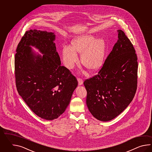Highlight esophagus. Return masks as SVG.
<instances>
[{"label":"esophagus","mask_w":152,"mask_h":152,"mask_svg":"<svg viewBox=\"0 0 152 152\" xmlns=\"http://www.w3.org/2000/svg\"><path fill=\"white\" fill-rule=\"evenodd\" d=\"M77 81H78V84H79V85H82L83 83V80L81 78L78 77V78H77Z\"/></svg>","instance_id":"obj_1"}]
</instances>
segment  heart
I'll return each instance as SVG.
<instances>
[{"label": "heart", "instance_id": "b5f03b06", "mask_svg": "<svg viewBox=\"0 0 152 152\" xmlns=\"http://www.w3.org/2000/svg\"><path fill=\"white\" fill-rule=\"evenodd\" d=\"M71 45L72 47L64 45L62 50L63 60L67 68H73L78 61L76 51L81 53V63L90 70L97 69L102 64L106 51L104 39H96L93 35L85 34L73 39Z\"/></svg>", "mask_w": 152, "mask_h": 152}]
</instances>
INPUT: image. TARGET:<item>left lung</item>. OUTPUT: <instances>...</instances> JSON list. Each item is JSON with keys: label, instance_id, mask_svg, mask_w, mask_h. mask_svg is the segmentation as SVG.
<instances>
[{"label": "left lung", "instance_id": "1", "mask_svg": "<svg viewBox=\"0 0 152 152\" xmlns=\"http://www.w3.org/2000/svg\"><path fill=\"white\" fill-rule=\"evenodd\" d=\"M118 32V39L98 74L84 82L88 110L96 119L104 122L125 110L137 86L135 50L124 31Z\"/></svg>", "mask_w": 152, "mask_h": 152}]
</instances>
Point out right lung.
<instances>
[{"label":"right lung","instance_id":"right-lung-1","mask_svg":"<svg viewBox=\"0 0 152 152\" xmlns=\"http://www.w3.org/2000/svg\"><path fill=\"white\" fill-rule=\"evenodd\" d=\"M53 32L26 31L17 45L15 58L17 90L29 108L46 120L58 118L65 112L77 81L71 71L61 66L54 43ZM30 45L44 55L35 56Z\"/></svg>","mask_w":152,"mask_h":152}]
</instances>
